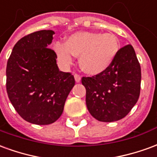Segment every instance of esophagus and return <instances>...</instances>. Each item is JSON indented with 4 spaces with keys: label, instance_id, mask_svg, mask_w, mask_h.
Segmentation results:
<instances>
[{
    "label": "esophagus",
    "instance_id": "1",
    "mask_svg": "<svg viewBox=\"0 0 157 157\" xmlns=\"http://www.w3.org/2000/svg\"><path fill=\"white\" fill-rule=\"evenodd\" d=\"M74 77H75V80L76 82H81V75H79V74H75V75H74Z\"/></svg>",
    "mask_w": 157,
    "mask_h": 157
}]
</instances>
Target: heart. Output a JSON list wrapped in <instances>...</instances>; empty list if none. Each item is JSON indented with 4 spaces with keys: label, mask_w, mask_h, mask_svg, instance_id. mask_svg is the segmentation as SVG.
<instances>
[{
    "label": "heart",
    "mask_w": 157,
    "mask_h": 157,
    "mask_svg": "<svg viewBox=\"0 0 157 157\" xmlns=\"http://www.w3.org/2000/svg\"><path fill=\"white\" fill-rule=\"evenodd\" d=\"M55 47L63 64H71L74 55H80L81 68L88 74L96 75L104 71L114 61L118 41L112 33L77 32L70 36L65 44L57 43Z\"/></svg>",
    "instance_id": "heart-1"
}]
</instances>
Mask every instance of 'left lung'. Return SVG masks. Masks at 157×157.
I'll return each instance as SVG.
<instances>
[{
  "instance_id": "obj_1",
  "label": "left lung",
  "mask_w": 157,
  "mask_h": 157,
  "mask_svg": "<svg viewBox=\"0 0 157 157\" xmlns=\"http://www.w3.org/2000/svg\"><path fill=\"white\" fill-rule=\"evenodd\" d=\"M141 70L131 44L118 49L114 61L104 71L83 76L86 103L91 115L101 122L124 118L137 102L140 92Z\"/></svg>"
}]
</instances>
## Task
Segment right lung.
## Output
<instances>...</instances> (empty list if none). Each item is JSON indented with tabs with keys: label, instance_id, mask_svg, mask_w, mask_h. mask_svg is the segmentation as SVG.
I'll list each match as a JSON object with an SVG mask.
<instances>
[{
	"label": "right lung",
	"instance_id": "obj_1",
	"mask_svg": "<svg viewBox=\"0 0 157 157\" xmlns=\"http://www.w3.org/2000/svg\"><path fill=\"white\" fill-rule=\"evenodd\" d=\"M52 30H41L17 42L6 65V92L12 106L24 120L50 124L63 113L75 79L59 71L57 55L48 48Z\"/></svg>",
	"mask_w": 157,
	"mask_h": 157
}]
</instances>
